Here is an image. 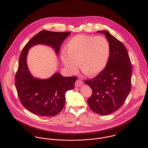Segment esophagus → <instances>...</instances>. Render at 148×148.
<instances>
[{
  "instance_id": "34e87169",
  "label": "esophagus",
  "mask_w": 148,
  "mask_h": 148,
  "mask_svg": "<svg viewBox=\"0 0 148 148\" xmlns=\"http://www.w3.org/2000/svg\"><path fill=\"white\" fill-rule=\"evenodd\" d=\"M83 84V82L79 79H77L75 83V87H80Z\"/></svg>"
}]
</instances>
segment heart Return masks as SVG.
<instances>
[{"instance_id":"heart-1","label":"heart","mask_w":148,"mask_h":148,"mask_svg":"<svg viewBox=\"0 0 148 148\" xmlns=\"http://www.w3.org/2000/svg\"><path fill=\"white\" fill-rule=\"evenodd\" d=\"M110 55V45L103 36L77 35L69 41L67 51L63 49L61 59L71 73L81 69L89 75H96L107 66Z\"/></svg>"}]
</instances>
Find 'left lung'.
Returning a JSON list of instances; mask_svg holds the SVG:
<instances>
[{"mask_svg":"<svg viewBox=\"0 0 148 148\" xmlns=\"http://www.w3.org/2000/svg\"><path fill=\"white\" fill-rule=\"evenodd\" d=\"M98 32L104 34L110 43V58L102 71L84 82L92 89L88 100L90 108L97 114L107 115L119 109L130 93L132 66L125 45L106 30Z\"/></svg>","mask_w":148,"mask_h":148,"instance_id":"1","label":"left lung"}]
</instances>
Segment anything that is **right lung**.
I'll return each mask as SVG.
<instances>
[{
    "mask_svg": "<svg viewBox=\"0 0 148 148\" xmlns=\"http://www.w3.org/2000/svg\"><path fill=\"white\" fill-rule=\"evenodd\" d=\"M70 32H55L42 30L25 45L19 56L15 84L19 100L29 112L40 116H53L63 108L65 94L74 87L76 76L64 77L58 73L46 79L35 78L30 74L26 63L29 49L37 44L53 48L58 55L60 46Z\"/></svg>",
    "mask_w": 148,
    "mask_h": 148,
    "instance_id": "1",
    "label": "right lung"
}]
</instances>
